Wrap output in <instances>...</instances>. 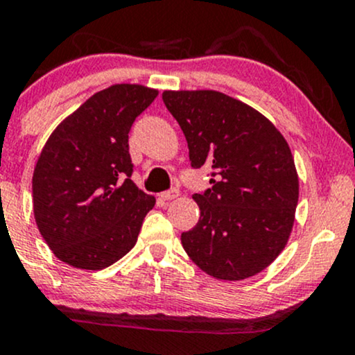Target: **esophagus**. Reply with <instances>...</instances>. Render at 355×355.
<instances>
[{"label": "esophagus", "mask_w": 355, "mask_h": 355, "mask_svg": "<svg viewBox=\"0 0 355 355\" xmlns=\"http://www.w3.org/2000/svg\"><path fill=\"white\" fill-rule=\"evenodd\" d=\"M178 195H180V190H178V189H172V190L164 191V193H162L160 197L164 198V200H173V198H177Z\"/></svg>", "instance_id": "34e87169"}]
</instances>
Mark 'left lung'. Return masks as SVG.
Instances as JSON below:
<instances>
[{"label": "left lung", "instance_id": "left-lung-1", "mask_svg": "<svg viewBox=\"0 0 355 355\" xmlns=\"http://www.w3.org/2000/svg\"><path fill=\"white\" fill-rule=\"evenodd\" d=\"M189 144L191 168H210L193 193L200 218L182 245L203 272L242 280L270 266L294 225L299 178L285 138L266 116L214 89L164 92Z\"/></svg>", "mask_w": 355, "mask_h": 355}]
</instances>
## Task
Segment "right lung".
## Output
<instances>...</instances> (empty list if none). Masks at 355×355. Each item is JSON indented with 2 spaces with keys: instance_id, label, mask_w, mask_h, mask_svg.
<instances>
[{
  "instance_id": "obj_1",
  "label": "right lung",
  "mask_w": 355,
  "mask_h": 355,
  "mask_svg": "<svg viewBox=\"0 0 355 355\" xmlns=\"http://www.w3.org/2000/svg\"><path fill=\"white\" fill-rule=\"evenodd\" d=\"M157 95L141 85L101 89L43 146L33 173V211L61 262L101 270L135 247L155 197L132 182L128 133Z\"/></svg>"
}]
</instances>
